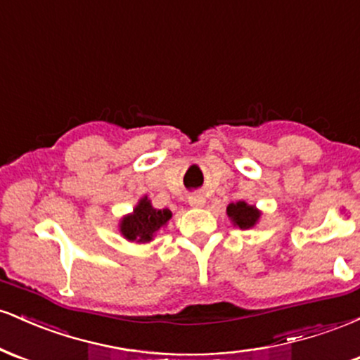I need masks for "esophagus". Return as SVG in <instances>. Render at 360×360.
Wrapping results in <instances>:
<instances>
[{
    "mask_svg": "<svg viewBox=\"0 0 360 360\" xmlns=\"http://www.w3.org/2000/svg\"><path fill=\"white\" fill-rule=\"evenodd\" d=\"M188 201H189V205L191 206H194V208H201V206H205V196L203 194H200V193H194V194H191V196L188 198Z\"/></svg>",
    "mask_w": 360,
    "mask_h": 360,
    "instance_id": "1",
    "label": "esophagus"
}]
</instances>
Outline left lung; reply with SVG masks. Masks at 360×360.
<instances>
[{"instance_id":"obj_1","label":"left lung","mask_w":360,"mask_h":360,"mask_svg":"<svg viewBox=\"0 0 360 360\" xmlns=\"http://www.w3.org/2000/svg\"><path fill=\"white\" fill-rule=\"evenodd\" d=\"M226 213H229V217L232 218V221L235 223V225L242 230L252 229V226L257 223L259 217H260V213L255 210V206L247 205L245 201H238L237 205H233V203L229 205Z\"/></svg>"}]
</instances>
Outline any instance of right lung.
Returning a JSON list of instances; mask_svg holds the SVG:
<instances>
[{"label":"right lung","mask_w":360,"mask_h":360,"mask_svg":"<svg viewBox=\"0 0 360 360\" xmlns=\"http://www.w3.org/2000/svg\"><path fill=\"white\" fill-rule=\"evenodd\" d=\"M172 218L169 210L152 208L150 201L142 198L134 213L128 214L120 223V232L130 242H150L160 226H164Z\"/></svg>","instance_id":"right-lung-1"}]
</instances>
